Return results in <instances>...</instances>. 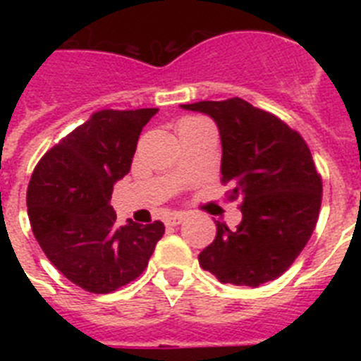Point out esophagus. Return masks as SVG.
Returning <instances> with one entry per match:
<instances>
[{
    "instance_id": "34e87169",
    "label": "esophagus",
    "mask_w": 361,
    "mask_h": 361,
    "mask_svg": "<svg viewBox=\"0 0 361 361\" xmlns=\"http://www.w3.org/2000/svg\"><path fill=\"white\" fill-rule=\"evenodd\" d=\"M186 213L183 212H177V213H170V215H166L164 222L166 226H178V224H183L184 220H186Z\"/></svg>"
}]
</instances>
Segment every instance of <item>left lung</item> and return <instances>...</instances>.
<instances>
[{"instance_id":"left-lung-1","label":"left lung","mask_w":361,"mask_h":361,"mask_svg":"<svg viewBox=\"0 0 361 361\" xmlns=\"http://www.w3.org/2000/svg\"><path fill=\"white\" fill-rule=\"evenodd\" d=\"M219 126L222 183L240 200L235 231L216 222V237L199 255L222 283L258 288L279 279L302 253L317 226L322 177L298 132L240 97L183 104Z\"/></svg>"}]
</instances>
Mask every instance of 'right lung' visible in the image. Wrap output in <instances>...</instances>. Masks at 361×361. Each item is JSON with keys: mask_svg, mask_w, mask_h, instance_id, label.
Segmentation results:
<instances>
[{"mask_svg": "<svg viewBox=\"0 0 361 361\" xmlns=\"http://www.w3.org/2000/svg\"><path fill=\"white\" fill-rule=\"evenodd\" d=\"M157 108L99 110L44 153L27 190L34 237L50 262L88 293L123 288L148 266L164 224L117 226L114 184L130 171Z\"/></svg>", "mask_w": 361, "mask_h": 361, "instance_id": "1", "label": "right lung"}]
</instances>
